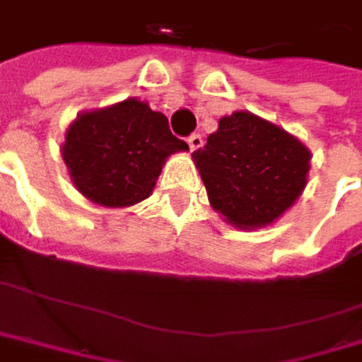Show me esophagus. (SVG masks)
Segmentation results:
<instances>
[{
    "instance_id": "esophagus-1",
    "label": "esophagus",
    "mask_w": 362,
    "mask_h": 362,
    "mask_svg": "<svg viewBox=\"0 0 362 362\" xmlns=\"http://www.w3.org/2000/svg\"><path fill=\"white\" fill-rule=\"evenodd\" d=\"M187 143H189L191 151H195V149H199V147L204 145V139H202V134H191V136L187 139Z\"/></svg>"
}]
</instances>
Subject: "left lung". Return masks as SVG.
<instances>
[{
	"mask_svg": "<svg viewBox=\"0 0 362 362\" xmlns=\"http://www.w3.org/2000/svg\"><path fill=\"white\" fill-rule=\"evenodd\" d=\"M208 202L236 228H265L282 217L306 187L310 151L276 123L247 110L219 119L193 151Z\"/></svg>",
	"mask_w": 362,
	"mask_h": 362,
	"instance_id": "left-lung-1",
	"label": "left lung"
}]
</instances>
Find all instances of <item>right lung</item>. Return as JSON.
<instances>
[{
    "label": "right lung",
    "mask_w": 362,
    "mask_h": 362,
    "mask_svg": "<svg viewBox=\"0 0 362 362\" xmlns=\"http://www.w3.org/2000/svg\"><path fill=\"white\" fill-rule=\"evenodd\" d=\"M189 145L171 134L163 112L136 97L78 115L62 143V160L76 189L106 208L143 202L165 160Z\"/></svg>",
    "instance_id": "1"
}]
</instances>
